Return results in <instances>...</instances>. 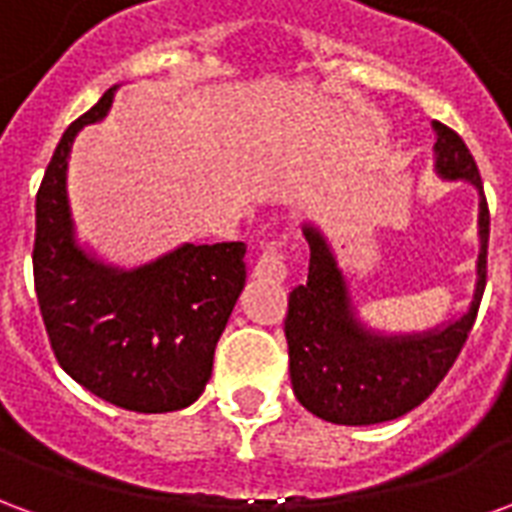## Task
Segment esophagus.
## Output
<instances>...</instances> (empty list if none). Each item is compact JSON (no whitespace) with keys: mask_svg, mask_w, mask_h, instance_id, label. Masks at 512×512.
I'll return each instance as SVG.
<instances>
[{"mask_svg":"<svg viewBox=\"0 0 512 512\" xmlns=\"http://www.w3.org/2000/svg\"><path fill=\"white\" fill-rule=\"evenodd\" d=\"M252 274H255V279L274 282V285L285 282V277H288V266H285V255H282V241L268 244L266 249H263V255L257 257L255 271H252Z\"/></svg>","mask_w":512,"mask_h":512,"instance_id":"esophagus-1","label":"esophagus"}]
</instances>
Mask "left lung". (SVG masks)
<instances>
[{"mask_svg":"<svg viewBox=\"0 0 512 512\" xmlns=\"http://www.w3.org/2000/svg\"><path fill=\"white\" fill-rule=\"evenodd\" d=\"M436 131V172L444 180H469L477 194V282L469 310L461 318L419 334H378L356 318L348 285L332 246L312 224H304L310 244L307 282L288 299L290 384L299 403L334 425H376L417 408L447 376L472 332L485 290L488 257V202L480 169L461 136L444 123Z\"/></svg>","mask_w":512,"mask_h":512,"instance_id":"1","label":"left lung"}]
</instances>
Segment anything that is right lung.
<instances>
[{"mask_svg":"<svg viewBox=\"0 0 512 512\" xmlns=\"http://www.w3.org/2000/svg\"><path fill=\"white\" fill-rule=\"evenodd\" d=\"M117 87L62 134L35 200V293L51 351L68 376L112 406L164 414L191 406L246 282V244H183L139 268H115L76 244L68 158L104 120Z\"/></svg>","mask_w":512,"mask_h":512,"instance_id":"obj_1","label":"right lung"}]
</instances>
